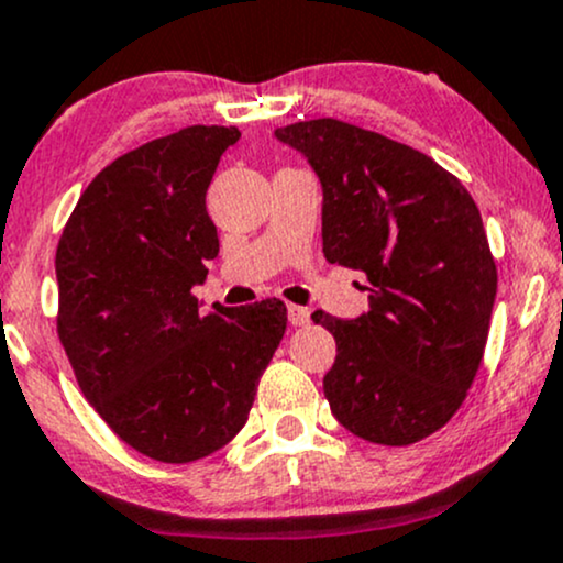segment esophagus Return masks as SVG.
<instances>
[{
	"label": "esophagus",
	"instance_id": "34e87169",
	"mask_svg": "<svg viewBox=\"0 0 563 563\" xmlns=\"http://www.w3.org/2000/svg\"><path fill=\"white\" fill-rule=\"evenodd\" d=\"M287 313H289V324H292V327H308V324H311V311H308V308L289 306Z\"/></svg>",
	"mask_w": 563,
	"mask_h": 563
}]
</instances>
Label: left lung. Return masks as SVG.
<instances>
[{"mask_svg":"<svg viewBox=\"0 0 563 563\" xmlns=\"http://www.w3.org/2000/svg\"><path fill=\"white\" fill-rule=\"evenodd\" d=\"M324 188V257L362 271L369 311H316L338 343L324 396L358 439L407 446L452 420L482 364L497 265L476 201L431 156L340 119L276 130Z\"/></svg>","mask_w":563,"mask_h":563,"instance_id":"obj_1","label":"left lung"}]
</instances>
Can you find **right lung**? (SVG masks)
I'll return each mask as SVG.
<instances>
[{"label": "right lung", "instance_id": "add662e5", "mask_svg": "<svg viewBox=\"0 0 563 563\" xmlns=\"http://www.w3.org/2000/svg\"><path fill=\"white\" fill-rule=\"evenodd\" d=\"M236 128H183L128 151L85 188L55 252L58 338L74 375L124 444L194 463L244 428L287 330V306L199 311L218 255L207 188Z\"/></svg>", "mask_w": 563, "mask_h": 563}]
</instances>
